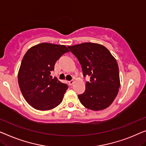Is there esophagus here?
Instances as JSON below:
<instances>
[{
    "instance_id": "1",
    "label": "esophagus",
    "mask_w": 146,
    "mask_h": 146,
    "mask_svg": "<svg viewBox=\"0 0 146 146\" xmlns=\"http://www.w3.org/2000/svg\"><path fill=\"white\" fill-rule=\"evenodd\" d=\"M73 83H74V81H73V80H71V81H69V85H72Z\"/></svg>"
}]
</instances>
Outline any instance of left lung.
<instances>
[{"mask_svg": "<svg viewBox=\"0 0 146 146\" xmlns=\"http://www.w3.org/2000/svg\"><path fill=\"white\" fill-rule=\"evenodd\" d=\"M77 57L83 75L90 77L85 91L78 98L85 108L102 110L111 104L120 86L117 61L106 47L96 43H83L67 46Z\"/></svg>", "mask_w": 146, "mask_h": 146, "instance_id": "left-lung-1", "label": "left lung"}]
</instances>
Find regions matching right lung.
Masks as SVG:
<instances>
[{"instance_id": "1", "label": "right lung", "mask_w": 146, "mask_h": 146, "mask_svg": "<svg viewBox=\"0 0 146 146\" xmlns=\"http://www.w3.org/2000/svg\"><path fill=\"white\" fill-rule=\"evenodd\" d=\"M69 52L64 45L44 42L32 46L24 55L18 85L24 99L35 109L52 110L62 102L68 87L50 74L59 57Z\"/></svg>"}]
</instances>
